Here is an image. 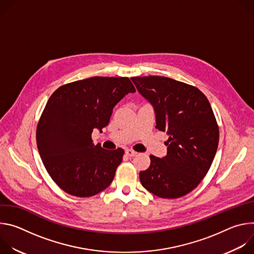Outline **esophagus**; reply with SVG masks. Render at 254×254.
Masks as SVG:
<instances>
[{"instance_id": "esophagus-1", "label": "esophagus", "mask_w": 254, "mask_h": 254, "mask_svg": "<svg viewBox=\"0 0 254 254\" xmlns=\"http://www.w3.org/2000/svg\"><path fill=\"white\" fill-rule=\"evenodd\" d=\"M136 154H137V153H136V152H134L133 150H130V149L126 150V155H127V156H128V157H134Z\"/></svg>"}]
</instances>
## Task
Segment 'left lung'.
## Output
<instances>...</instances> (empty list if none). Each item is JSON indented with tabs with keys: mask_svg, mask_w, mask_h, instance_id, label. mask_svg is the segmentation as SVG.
<instances>
[{
	"mask_svg": "<svg viewBox=\"0 0 254 254\" xmlns=\"http://www.w3.org/2000/svg\"><path fill=\"white\" fill-rule=\"evenodd\" d=\"M150 101L156 127L167 131V156H150L140 183L154 195L176 199L194 190L208 173L219 141V127L205 94L197 87L164 76L131 77Z\"/></svg>",
	"mask_w": 254,
	"mask_h": 254,
	"instance_id": "left-lung-1",
	"label": "left lung"
}]
</instances>
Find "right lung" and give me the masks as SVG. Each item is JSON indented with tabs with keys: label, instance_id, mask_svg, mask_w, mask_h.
<instances>
[{
	"label": "right lung",
	"instance_id": "obj_1",
	"mask_svg": "<svg viewBox=\"0 0 254 254\" xmlns=\"http://www.w3.org/2000/svg\"><path fill=\"white\" fill-rule=\"evenodd\" d=\"M128 92L135 89L127 77L94 76L64 84L48 99L36 141L48 174L64 192L90 197L112 184L125 151L94 146L91 133L108 125Z\"/></svg>",
	"mask_w": 254,
	"mask_h": 254
}]
</instances>
